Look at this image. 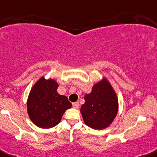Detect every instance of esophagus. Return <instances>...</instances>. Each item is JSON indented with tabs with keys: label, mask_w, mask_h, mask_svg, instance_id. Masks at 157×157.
Returning a JSON list of instances; mask_svg holds the SVG:
<instances>
[{
	"label": "esophagus",
	"mask_w": 157,
	"mask_h": 157,
	"mask_svg": "<svg viewBox=\"0 0 157 157\" xmlns=\"http://www.w3.org/2000/svg\"><path fill=\"white\" fill-rule=\"evenodd\" d=\"M72 106H73V107L75 108V109H78L79 106V103L78 102H75L72 103Z\"/></svg>",
	"instance_id": "1"
}]
</instances>
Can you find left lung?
<instances>
[{
	"label": "left lung",
	"instance_id": "8db88e82",
	"mask_svg": "<svg viewBox=\"0 0 157 157\" xmlns=\"http://www.w3.org/2000/svg\"><path fill=\"white\" fill-rule=\"evenodd\" d=\"M85 100L80 109L85 123L97 130L109 127L119 111V101L107 78L103 77L94 84L91 92L85 96Z\"/></svg>",
	"mask_w": 157,
	"mask_h": 157
}]
</instances>
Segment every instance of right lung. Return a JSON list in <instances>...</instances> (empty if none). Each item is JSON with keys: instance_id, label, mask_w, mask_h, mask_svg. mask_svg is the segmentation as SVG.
I'll return each instance as SVG.
<instances>
[{"instance_id": "obj_1", "label": "right lung", "mask_w": 157, "mask_h": 157, "mask_svg": "<svg viewBox=\"0 0 157 157\" xmlns=\"http://www.w3.org/2000/svg\"><path fill=\"white\" fill-rule=\"evenodd\" d=\"M57 82L54 78L41 77L32 86L27 99L29 119L41 128H51L60 122L65 111L72 103L64 95L58 94Z\"/></svg>"}]
</instances>
